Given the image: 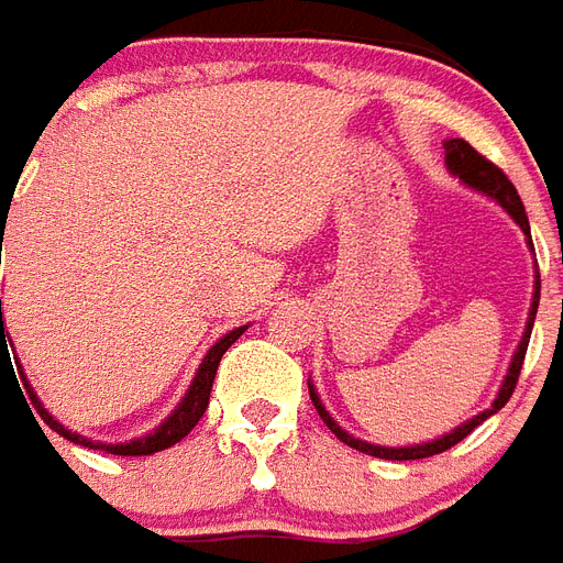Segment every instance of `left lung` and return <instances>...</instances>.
Masks as SVG:
<instances>
[{
  "label": "left lung",
  "instance_id": "left-lung-1",
  "mask_svg": "<svg viewBox=\"0 0 563 563\" xmlns=\"http://www.w3.org/2000/svg\"><path fill=\"white\" fill-rule=\"evenodd\" d=\"M444 148H448V169H451L453 176H460L462 181H465L468 187H474V190H483L486 197L498 199V202L507 208V214H510V218H514L516 223L522 227V232H526L528 239H531L526 206H522V199H519V194H516L514 181L504 176L501 169H498V166H495L493 161L486 157V154L477 152V148H474L472 143H465V140H448V143H444ZM537 303H540V274H537L534 303H531V313H528L526 336H522V343H519V349H516L514 364H510V373H507V378H504V385H501V390H498V397H495L493 409L481 411L477 418H472L468 423H462L460 430H453L451 435H441V439L430 441V444H415V448H378V444H366V441L355 439V435H349V432L336 427L334 420H331V415H328L322 402H319V397H316V390L310 387V399H313L319 418L328 423V430L334 432L336 439L343 441V444H349V448H355V451H361V453H369V456H378V460H427V456H435V453L451 451L453 444H460V441L465 439L468 432L477 430L483 420L489 418V415H495L498 409H504V402L514 397L516 382H519V373H522V364H526V352H528V340H531V328H534Z\"/></svg>",
  "mask_w": 563,
  "mask_h": 563
}]
</instances>
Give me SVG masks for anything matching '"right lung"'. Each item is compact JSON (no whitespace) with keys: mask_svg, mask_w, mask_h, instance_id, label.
I'll use <instances>...</instances> for the list:
<instances>
[{"mask_svg":"<svg viewBox=\"0 0 563 563\" xmlns=\"http://www.w3.org/2000/svg\"><path fill=\"white\" fill-rule=\"evenodd\" d=\"M241 334H244V328H235V331H229L223 340H218V343L211 345V349H208L206 361L199 364V373H197V378H194L190 390H187V397L178 402V409L173 411V415H169V418H166L164 423L157 427V430L148 432L145 439L128 441V444H101V441H89V439H82V435H77V432H68L65 427H62L59 420L49 418L47 409H44V406L37 402L35 394H32V387H26V385L23 387H26V397L32 399V406L37 409V415L44 418V423H49V430H56L59 435H65L68 441H74V444H86V448L115 453V456H148V453H157V451H166V448H173L176 441L185 439L187 432L197 427L199 418H202L208 409V397H211V385H214V373H218L220 357H223V352H227L229 345L235 343ZM0 336H2L0 340V357H2V355H8L5 324H2V298H0Z\"/></svg>","mask_w":563,"mask_h":563,"instance_id":"right-lung-1","label":"right lung"}]
</instances>
